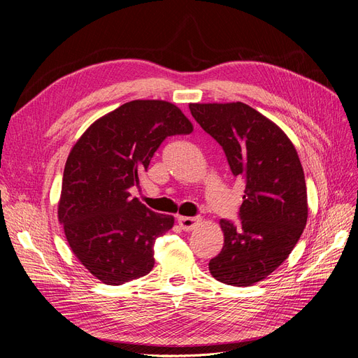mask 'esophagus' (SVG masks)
<instances>
[{"mask_svg": "<svg viewBox=\"0 0 358 358\" xmlns=\"http://www.w3.org/2000/svg\"><path fill=\"white\" fill-rule=\"evenodd\" d=\"M177 220H178V224L182 231H193L200 222L199 217H189V216H178Z\"/></svg>", "mask_w": 358, "mask_h": 358, "instance_id": "esophagus-1", "label": "esophagus"}]
</instances>
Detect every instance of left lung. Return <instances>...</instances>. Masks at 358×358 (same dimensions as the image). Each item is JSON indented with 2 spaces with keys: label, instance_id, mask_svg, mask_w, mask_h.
Returning a JSON list of instances; mask_svg holds the SVG:
<instances>
[{
  "label": "left lung",
  "instance_id": "8db88e82",
  "mask_svg": "<svg viewBox=\"0 0 358 358\" xmlns=\"http://www.w3.org/2000/svg\"><path fill=\"white\" fill-rule=\"evenodd\" d=\"M193 117L217 141L234 176L245 181L235 227L220 219L224 236L210 274L224 285L252 286L293 251L308 220L302 164L289 136L245 103H190Z\"/></svg>",
  "mask_w": 358,
  "mask_h": 358
}]
</instances>
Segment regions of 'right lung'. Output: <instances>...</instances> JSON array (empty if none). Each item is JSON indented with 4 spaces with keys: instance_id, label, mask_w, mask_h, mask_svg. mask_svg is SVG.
Here are the masks:
<instances>
[{
    "instance_id": "1",
    "label": "right lung",
    "mask_w": 358,
    "mask_h": 358,
    "mask_svg": "<svg viewBox=\"0 0 358 358\" xmlns=\"http://www.w3.org/2000/svg\"><path fill=\"white\" fill-rule=\"evenodd\" d=\"M192 131L176 104L134 100L90 124L72 146L58 219L73 255L101 283L120 286L154 268L155 239L174 216L149 210L129 189L166 136Z\"/></svg>"
}]
</instances>
